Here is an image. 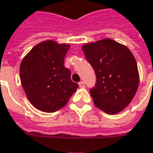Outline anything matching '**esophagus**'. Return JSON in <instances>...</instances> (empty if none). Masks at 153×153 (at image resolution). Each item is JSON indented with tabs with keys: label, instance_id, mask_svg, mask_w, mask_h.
<instances>
[{
	"label": "esophagus",
	"instance_id": "obj_1",
	"mask_svg": "<svg viewBox=\"0 0 153 153\" xmlns=\"http://www.w3.org/2000/svg\"><path fill=\"white\" fill-rule=\"evenodd\" d=\"M79 88H84L85 87V84H84L83 81H80V82H79Z\"/></svg>",
	"mask_w": 153,
	"mask_h": 153
}]
</instances>
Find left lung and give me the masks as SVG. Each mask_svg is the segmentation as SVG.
<instances>
[{
    "instance_id": "1",
    "label": "left lung",
    "mask_w": 153,
    "mask_h": 153,
    "mask_svg": "<svg viewBox=\"0 0 153 153\" xmlns=\"http://www.w3.org/2000/svg\"><path fill=\"white\" fill-rule=\"evenodd\" d=\"M82 51L96 75L95 86L90 89L94 105L109 115L121 112L131 103L139 85L131 51L110 38L86 44Z\"/></svg>"
}]
</instances>
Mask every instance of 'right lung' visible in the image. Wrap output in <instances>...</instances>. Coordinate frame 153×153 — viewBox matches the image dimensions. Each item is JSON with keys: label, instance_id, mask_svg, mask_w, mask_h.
I'll list each match as a JSON object with an SVG mask.
<instances>
[{"label": "right lung", "instance_id": "right-lung-1", "mask_svg": "<svg viewBox=\"0 0 153 153\" xmlns=\"http://www.w3.org/2000/svg\"><path fill=\"white\" fill-rule=\"evenodd\" d=\"M68 44L53 40L35 45L22 59L20 79L30 102L36 108L52 113L63 108L79 88L71 79V72L64 66Z\"/></svg>", "mask_w": 153, "mask_h": 153}]
</instances>
